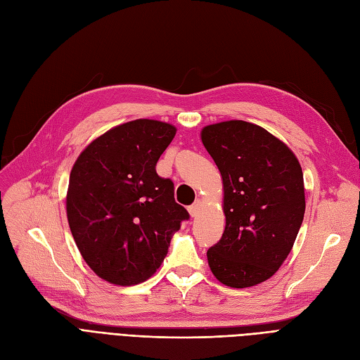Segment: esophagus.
<instances>
[{"label":"esophagus","mask_w":360,"mask_h":360,"mask_svg":"<svg viewBox=\"0 0 360 360\" xmlns=\"http://www.w3.org/2000/svg\"><path fill=\"white\" fill-rule=\"evenodd\" d=\"M200 207H201V202L200 201H195L191 207H189V213H191V216L192 217H195L198 214V212H200Z\"/></svg>","instance_id":"1"}]
</instances>
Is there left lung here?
Instances as JSON below:
<instances>
[{
    "mask_svg": "<svg viewBox=\"0 0 360 360\" xmlns=\"http://www.w3.org/2000/svg\"><path fill=\"white\" fill-rule=\"evenodd\" d=\"M224 181L225 231L207 250L217 281L264 282L284 263L304 214L303 172L292 151L257 124L231 120L202 129Z\"/></svg>",
    "mask_w": 360,
    "mask_h": 360,
    "instance_id": "left-lung-1",
    "label": "left lung"
}]
</instances>
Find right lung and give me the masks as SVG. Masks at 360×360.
I'll return each mask as SVG.
<instances>
[{
	"instance_id": "right-lung-1",
	"label": "right lung",
	"mask_w": 360,
	"mask_h": 360,
	"mask_svg": "<svg viewBox=\"0 0 360 360\" xmlns=\"http://www.w3.org/2000/svg\"><path fill=\"white\" fill-rule=\"evenodd\" d=\"M176 127L156 120L120 124L94 139L70 172L68 219L75 243L97 276L135 285L160 267L189 213L156 163Z\"/></svg>"
}]
</instances>
